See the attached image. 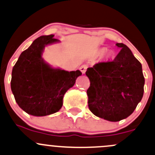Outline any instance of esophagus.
Returning <instances> with one entry per match:
<instances>
[{
    "label": "esophagus",
    "mask_w": 155,
    "mask_h": 155,
    "mask_svg": "<svg viewBox=\"0 0 155 155\" xmlns=\"http://www.w3.org/2000/svg\"><path fill=\"white\" fill-rule=\"evenodd\" d=\"M87 68V64H83V65H82V66L80 67L79 70H80L81 72H82L83 74H84V73H85Z\"/></svg>",
    "instance_id": "obj_1"
}]
</instances>
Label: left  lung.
<instances>
[{
	"mask_svg": "<svg viewBox=\"0 0 155 155\" xmlns=\"http://www.w3.org/2000/svg\"><path fill=\"white\" fill-rule=\"evenodd\" d=\"M112 61H102L87 69L90 79L87 90L89 109L95 116L110 122L127 118L133 113L144 92L142 64L123 43Z\"/></svg>",
	"mask_w": 155,
	"mask_h": 155,
	"instance_id": "left-lung-1",
	"label": "left lung"
}]
</instances>
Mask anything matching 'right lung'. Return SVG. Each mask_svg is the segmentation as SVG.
Instances as JSON below:
<instances>
[{"label": "right lung", "mask_w": 155, "mask_h": 155, "mask_svg": "<svg viewBox=\"0 0 155 155\" xmlns=\"http://www.w3.org/2000/svg\"><path fill=\"white\" fill-rule=\"evenodd\" d=\"M42 35L23 51L13 67L11 89L19 107L28 114L43 117L58 111L63 97L82 73L53 68L42 58L45 46L59 41Z\"/></svg>", "instance_id": "obj_1"}]
</instances>
